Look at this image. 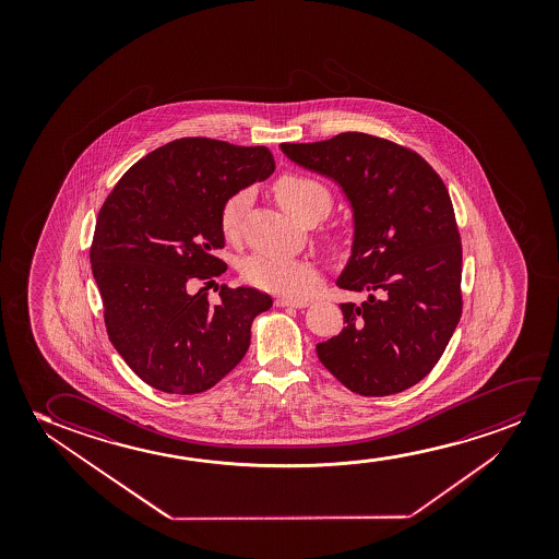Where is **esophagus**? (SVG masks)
I'll list each match as a JSON object with an SVG mask.
<instances>
[{
  "mask_svg": "<svg viewBox=\"0 0 559 559\" xmlns=\"http://www.w3.org/2000/svg\"><path fill=\"white\" fill-rule=\"evenodd\" d=\"M275 306L276 307H294V309H304V307L309 306V301H296V299L276 298Z\"/></svg>",
  "mask_w": 559,
  "mask_h": 559,
  "instance_id": "esophagus-1",
  "label": "esophagus"
}]
</instances>
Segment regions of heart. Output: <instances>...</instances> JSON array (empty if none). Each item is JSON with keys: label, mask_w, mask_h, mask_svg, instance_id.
Segmentation results:
<instances>
[{"label": "heart", "mask_w": 559, "mask_h": 559, "mask_svg": "<svg viewBox=\"0 0 559 559\" xmlns=\"http://www.w3.org/2000/svg\"><path fill=\"white\" fill-rule=\"evenodd\" d=\"M273 192L278 206L298 222L306 215H314L317 219H321L332 207V194L329 189L313 177L288 174L276 181ZM248 206L250 191L246 189L233 192L229 199L223 202L219 212V229L223 237L229 240L238 237ZM242 276L261 290L304 299L313 292V286L319 281V269L314 267L311 261L301 258L253 253L242 263Z\"/></svg>", "instance_id": "obj_1"}]
</instances>
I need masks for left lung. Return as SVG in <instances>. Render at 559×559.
I'll return each instance as SVG.
<instances>
[{
	"mask_svg": "<svg viewBox=\"0 0 559 559\" xmlns=\"http://www.w3.org/2000/svg\"><path fill=\"white\" fill-rule=\"evenodd\" d=\"M281 151L340 185L353 212L352 255L336 284L367 299L340 304L344 330L317 344L319 359L365 397L413 388L462 314V245L441 177L420 154L359 131Z\"/></svg>",
	"mask_w": 559,
	"mask_h": 559,
	"instance_id": "left-lung-1",
	"label": "left lung"
}]
</instances>
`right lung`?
<instances>
[{"mask_svg":"<svg viewBox=\"0 0 559 559\" xmlns=\"http://www.w3.org/2000/svg\"><path fill=\"white\" fill-rule=\"evenodd\" d=\"M275 171L267 146L183 138L146 154L116 183L93 235V278L108 337L154 390L192 395L214 388L242 360L258 314L273 306L263 292L219 290V304L192 281L227 271L215 252L223 202Z\"/></svg>","mask_w":559,"mask_h":559,"instance_id":"1","label":"right lung"}]
</instances>
